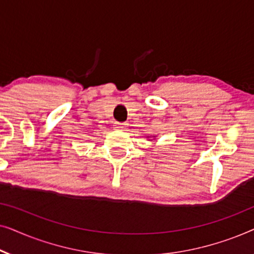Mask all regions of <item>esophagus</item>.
I'll list each match as a JSON object with an SVG mask.
<instances>
[{
	"mask_svg": "<svg viewBox=\"0 0 254 254\" xmlns=\"http://www.w3.org/2000/svg\"><path fill=\"white\" fill-rule=\"evenodd\" d=\"M128 125L126 123H116L114 124V128L118 130H127Z\"/></svg>",
	"mask_w": 254,
	"mask_h": 254,
	"instance_id": "1",
	"label": "esophagus"
}]
</instances>
